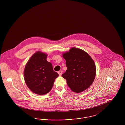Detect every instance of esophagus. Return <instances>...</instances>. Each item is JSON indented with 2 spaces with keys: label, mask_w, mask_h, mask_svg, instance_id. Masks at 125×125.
<instances>
[{
  "label": "esophagus",
  "mask_w": 125,
  "mask_h": 125,
  "mask_svg": "<svg viewBox=\"0 0 125 125\" xmlns=\"http://www.w3.org/2000/svg\"><path fill=\"white\" fill-rule=\"evenodd\" d=\"M58 73H59V74L60 76H61V75H62V71L60 70V71L58 72Z\"/></svg>",
  "instance_id": "34e87169"
}]
</instances>
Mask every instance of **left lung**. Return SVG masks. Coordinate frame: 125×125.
<instances>
[{
    "instance_id": "left-lung-1",
    "label": "left lung",
    "mask_w": 125,
    "mask_h": 125,
    "mask_svg": "<svg viewBox=\"0 0 125 125\" xmlns=\"http://www.w3.org/2000/svg\"><path fill=\"white\" fill-rule=\"evenodd\" d=\"M67 70L62 76L72 90L80 93L89 88L93 83L96 73L95 63L88 54L83 50L71 48L63 54Z\"/></svg>"
}]
</instances>
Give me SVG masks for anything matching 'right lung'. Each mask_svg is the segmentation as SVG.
<instances>
[{
	"label": "right lung",
	"mask_w": 125,
	"mask_h": 125,
	"mask_svg": "<svg viewBox=\"0 0 125 125\" xmlns=\"http://www.w3.org/2000/svg\"><path fill=\"white\" fill-rule=\"evenodd\" d=\"M47 55L36 52L30 58L25 66L24 79L28 88L33 93L42 95L52 88L59 74L54 71L52 64L46 60Z\"/></svg>",
	"instance_id": "add662e5"
}]
</instances>
